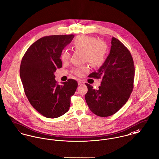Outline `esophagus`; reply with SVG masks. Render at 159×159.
<instances>
[{"label": "esophagus", "instance_id": "esophagus-1", "mask_svg": "<svg viewBox=\"0 0 159 159\" xmlns=\"http://www.w3.org/2000/svg\"><path fill=\"white\" fill-rule=\"evenodd\" d=\"M84 81H82V80H78V85H84Z\"/></svg>", "mask_w": 159, "mask_h": 159}]
</instances>
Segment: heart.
Masks as SVG:
<instances>
[{"instance_id": "obj_1", "label": "heart", "mask_w": 159, "mask_h": 159, "mask_svg": "<svg viewBox=\"0 0 159 159\" xmlns=\"http://www.w3.org/2000/svg\"><path fill=\"white\" fill-rule=\"evenodd\" d=\"M73 47L75 50L83 51L84 61H88L93 67L100 66L105 61L107 45L103 40H96L94 37L80 36L74 39ZM70 56V52L64 50L61 52V61H68ZM88 71L89 68L86 65L74 70L73 73L77 76H82Z\"/></svg>"}]
</instances>
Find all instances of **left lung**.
Instances as JSON below:
<instances>
[{"instance_id": "1", "label": "left lung", "mask_w": 159, "mask_h": 159, "mask_svg": "<svg viewBox=\"0 0 159 159\" xmlns=\"http://www.w3.org/2000/svg\"><path fill=\"white\" fill-rule=\"evenodd\" d=\"M135 68L131 52L115 37L111 40L110 54L98 72L88 77L101 79L96 89L85 84L88 92L85 100L89 108L100 117L116 113L126 103L134 88Z\"/></svg>"}]
</instances>
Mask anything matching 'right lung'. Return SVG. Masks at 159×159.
<instances>
[{
    "label": "right lung",
    "mask_w": 159,
    "mask_h": 159,
    "mask_svg": "<svg viewBox=\"0 0 159 159\" xmlns=\"http://www.w3.org/2000/svg\"><path fill=\"white\" fill-rule=\"evenodd\" d=\"M74 37H43L28 48L22 59L20 76L25 95L32 107L45 117L57 118L65 114L78 86L71 79L59 85L54 74L62 66V50Z\"/></svg>",
    "instance_id": "add662e5"
}]
</instances>
